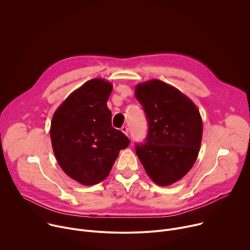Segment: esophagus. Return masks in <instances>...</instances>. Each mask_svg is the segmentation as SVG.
Listing matches in <instances>:
<instances>
[{
  "instance_id": "34e87169",
  "label": "esophagus",
  "mask_w": 250,
  "mask_h": 250,
  "mask_svg": "<svg viewBox=\"0 0 250 250\" xmlns=\"http://www.w3.org/2000/svg\"><path fill=\"white\" fill-rule=\"evenodd\" d=\"M122 131H123L125 135H128V127H127V126H125V125L123 126V127H122Z\"/></svg>"
}]
</instances>
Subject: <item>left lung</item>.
Segmentation results:
<instances>
[{
  "mask_svg": "<svg viewBox=\"0 0 250 250\" xmlns=\"http://www.w3.org/2000/svg\"><path fill=\"white\" fill-rule=\"evenodd\" d=\"M148 132L135 151L152 181L171 185L193 167L202 142L203 123L197 105L175 87L150 80L135 87Z\"/></svg>",
  "mask_w": 250,
  "mask_h": 250,
  "instance_id": "1",
  "label": "left lung"
}]
</instances>
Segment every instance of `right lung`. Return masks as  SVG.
Segmentation results:
<instances>
[{"label": "right lung", "mask_w": 250, "mask_h": 250, "mask_svg": "<svg viewBox=\"0 0 250 250\" xmlns=\"http://www.w3.org/2000/svg\"><path fill=\"white\" fill-rule=\"evenodd\" d=\"M113 85L92 79L70 94L53 115L50 138L62 170L85 186L108 177L119 152L129 139L112 126L106 106Z\"/></svg>", "instance_id": "1"}]
</instances>
